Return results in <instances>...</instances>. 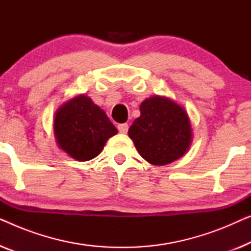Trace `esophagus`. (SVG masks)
Masks as SVG:
<instances>
[{"mask_svg":"<svg viewBox=\"0 0 251 251\" xmlns=\"http://www.w3.org/2000/svg\"><path fill=\"white\" fill-rule=\"evenodd\" d=\"M118 129L121 133H126V132H128V129H129V125H128V123H121V125L118 126Z\"/></svg>","mask_w":251,"mask_h":251,"instance_id":"1","label":"esophagus"}]
</instances>
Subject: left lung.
I'll return each instance as SVG.
<instances>
[{"instance_id": "obj_1", "label": "left lung", "mask_w": 251, "mask_h": 251, "mask_svg": "<svg viewBox=\"0 0 251 251\" xmlns=\"http://www.w3.org/2000/svg\"><path fill=\"white\" fill-rule=\"evenodd\" d=\"M140 116L129 128V137L147 162L163 166L186 153L192 140L190 119L179 105L163 97L146 99Z\"/></svg>"}]
</instances>
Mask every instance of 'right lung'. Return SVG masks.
I'll return each mask as SVG.
<instances>
[{"label": "right lung", "instance_id": "right-lung-1", "mask_svg": "<svg viewBox=\"0 0 251 251\" xmlns=\"http://www.w3.org/2000/svg\"><path fill=\"white\" fill-rule=\"evenodd\" d=\"M54 136L58 146L77 161L94 159L118 130L105 112L87 96L67 101L54 116Z\"/></svg>", "mask_w": 251, "mask_h": 251}]
</instances>
